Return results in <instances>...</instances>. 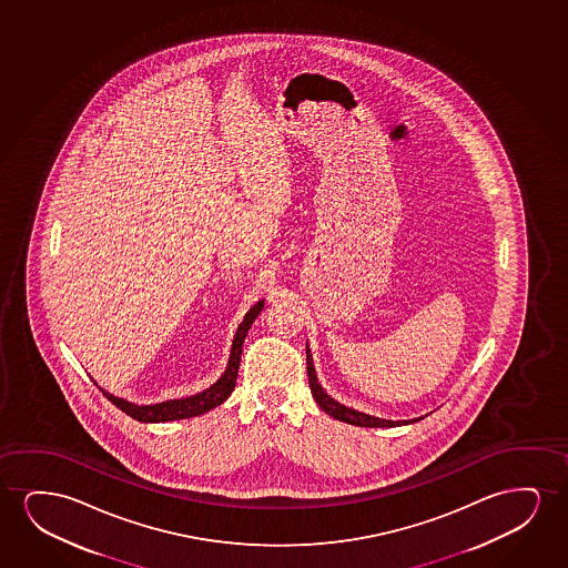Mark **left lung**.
<instances>
[{"mask_svg": "<svg viewBox=\"0 0 568 568\" xmlns=\"http://www.w3.org/2000/svg\"><path fill=\"white\" fill-rule=\"evenodd\" d=\"M306 373H308V384H311L312 396L316 399V404H318L329 417L343 420V423H347V425L382 428L402 427V425H412V423L425 419V417H415V419L405 420L381 419V417H374V415H368V413L357 412V409H353V407H347V405L335 402L334 397L329 396L318 382L316 368H314V361H312V351L308 345H306Z\"/></svg>", "mask_w": 568, "mask_h": 568, "instance_id": "left-lung-1", "label": "left lung"}]
</instances>
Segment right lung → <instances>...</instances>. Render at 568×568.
Returning a JSON list of instances; mask_svg holds the SVG:
<instances>
[{
  "instance_id": "add662e5",
  "label": "right lung",
  "mask_w": 568,
  "mask_h": 568,
  "mask_svg": "<svg viewBox=\"0 0 568 568\" xmlns=\"http://www.w3.org/2000/svg\"><path fill=\"white\" fill-rule=\"evenodd\" d=\"M262 308H264V298L257 301L244 314L241 326H239L236 334H234L225 373L221 374L219 381L215 384H211L210 388L197 392L194 396L166 399V402H159V404L140 405L132 404V402H128L124 397L112 396L110 392L102 389L101 386H99V389H101L109 402L116 405L118 409H122L125 415H130L132 419L140 420V423H169V420L190 419V417H197V415L211 412L213 407L223 404L226 397L233 394L234 382H236L239 366H241L242 343L246 339L250 326L257 318V314L262 312Z\"/></svg>"
}]
</instances>
